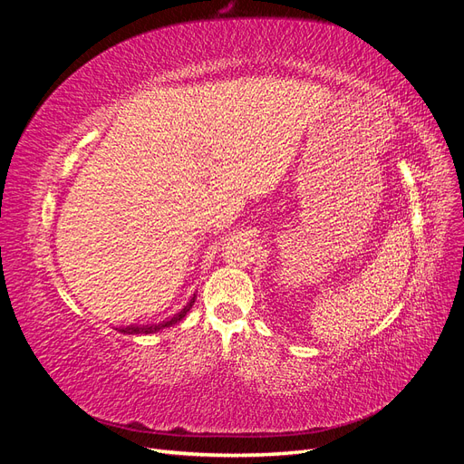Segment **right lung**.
<instances>
[{
    "mask_svg": "<svg viewBox=\"0 0 464 464\" xmlns=\"http://www.w3.org/2000/svg\"><path fill=\"white\" fill-rule=\"evenodd\" d=\"M193 304H195V294H193V298L184 305V310L178 312V314H176L174 317H170V319H166V321H162V323H149V325H128V327H121L120 331H121L123 334H152V333H159V331H162V329H166V327L176 325V323H179L181 319H184V317L188 315V312L191 310Z\"/></svg>",
    "mask_w": 464,
    "mask_h": 464,
    "instance_id": "1",
    "label": "right lung"
}]
</instances>
